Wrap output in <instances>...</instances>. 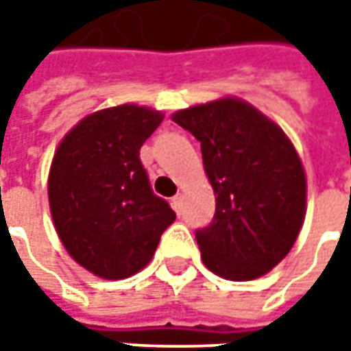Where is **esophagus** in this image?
I'll use <instances>...</instances> for the list:
<instances>
[{"label": "esophagus", "instance_id": "34e87169", "mask_svg": "<svg viewBox=\"0 0 351 351\" xmlns=\"http://www.w3.org/2000/svg\"><path fill=\"white\" fill-rule=\"evenodd\" d=\"M171 205H173V209H176V213H178V215L182 213V195H180V193L171 199Z\"/></svg>", "mask_w": 351, "mask_h": 351}]
</instances>
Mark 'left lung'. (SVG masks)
<instances>
[{
  "label": "left lung",
  "mask_w": 351,
  "mask_h": 351,
  "mask_svg": "<svg viewBox=\"0 0 351 351\" xmlns=\"http://www.w3.org/2000/svg\"><path fill=\"white\" fill-rule=\"evenodd\" d=\"M201 142L217 197L215 217L195 238L213 274L248 281L267 274L293 248L304 221L306 180L285 132L234 97L171 117Z\"/></svg>",
  "instance_id": "1"
}]
</instances>
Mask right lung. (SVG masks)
Wrapping results in <instances>:
<instances>
[{"mask_svg":"<svg viewBox=\"0 0 351 351\" xmlns=\"http://www.w3.org/2000/svg\"><path fill=\"white\" fill-rule=\"evenodd\" d=\"M164 115L138 105L103 109L60 142L48 176L50 213L64 248L103 279H125L152 260L176 213L154 195L141 146Z\"/></svg>","mask_w":351,"mask_h":351,"instance_id":"add662e5","label":"right lung"}]
</instances>
